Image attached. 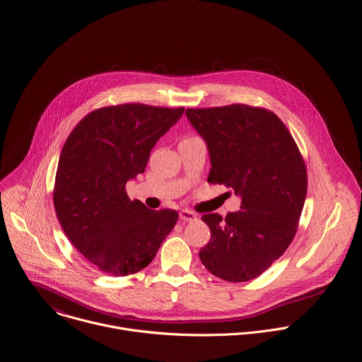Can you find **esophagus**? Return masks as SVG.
<instances>
[{
  "label": "esophagus",
  "mask_w": 362,
  "mask_h": 362,
  "mask_svg": "<svg viewBox=\"0 0 362 362\" xmlns=\"http://www.w3.org/2000/svg\"><path fill=\"white\" fill-rule=\"evenodd\" d=\"M179 217H180V220H183V221H193V220H196V218H197V216H196L193 211L187 210V209L180 210Z\"/></svg>",
  "instance_id": "34e87169"
}]
</instances>
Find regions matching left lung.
Returning <instances> with one entry per match:
<instances>
[{
	"label": "left lung",
	"instance_id": "obj_1",
	"mask_svg": "<svg viewBox=\"0 0 362 362\" xmlns=\"http://www.w3.org/2000/svg\"><path fill=\"white\" fill-rule=\"evenodd\" d=\"M186 116L209 148L207 182L242 197V210L224 218L202 216L211 235L199 257L221 280H253L284 255L297 233L307 196L304 159L269 109L234 103L190 107Z\"/></svg>",
	"mask_w": 362,
	"mask_h": 362
}]
</instances>
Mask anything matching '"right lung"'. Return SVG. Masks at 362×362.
I'll return each instance as SVG.
<instances>
[{
    "mask_svg": "<svg viewBox=\"0 0 362 362\" xmlns=\"http://www.w3.org/2000/svg\"><path fill=\"white\" fill-rule=\"evenodd\" d=\"M185 107L144 103L89 112L62 148L54 206L64 233L96 269L129 276L145 269L175 227L176 210H151L127 193L145 172L151 151Z\"/></svg>",
    "mask_w": 362,
    "mask_h": 362,
    "instance_id": "right-lung-1",
    "label": "right lung"
}]
</instances>
